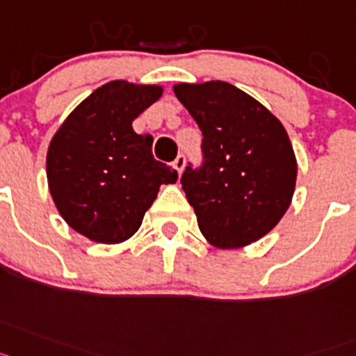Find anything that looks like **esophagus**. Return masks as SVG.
<instances>
[{
    "mask_svg": "<svg viewBox=\"0 0 356 356\" xmlns=\"http://www.w3.org/2000/svg\"><path fill=\"white\" fill-rule=\"evenodd\" d=\"M184 166H186V157H184V156H182V154H181V156H177V159L174 161V168L177 170V174H179V175L182 174V170H184Z\"/></svg>",
    "mask_w": 356,
    "mask_h": 356,
    "instance_id": "1",
    "label": "esophagus"
}]
</instances>
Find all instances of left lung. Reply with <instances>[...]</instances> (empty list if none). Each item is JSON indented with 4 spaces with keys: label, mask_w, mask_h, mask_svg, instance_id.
Returning <instances> with one entry per match:
<instances>
[{
    "label": "left lung",
    "mask_w": 356,
    "mask_h": 356,
    "mask_svg": "<svg viewBox=\"0 0 356 356\" xmlns=\"http://www.w3.org/2000/svg\"><path fill=\"white\" fill-rule=\"evenodd\" d=\"M177 100L202 131L204 165L182 174L202 236L240 249L270 233L292 202L298 159L285 127L251 95L222 80L179 82Z\"/></svg>",
    "instance_id": "obj_1"
}]
</instances>
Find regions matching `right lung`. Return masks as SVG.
<instances>
[{"mask_svg": "<svg viewBox=\"0 0 356 356\" xmlns=\"http://www.w3.org/2000/svg\"><path fill=\"white\" fill-rule=\"evenodd\" d=\"M163 86L111 80L67 114L49 141L46 177L66 224L97 243H122L140 229L161 184L177 172L152 156L150 134L132 129Z\"/></svg>", "mask_w": 356, "mask_h": 356, "instance_id": "1", "label": "right lung"}]
</instances>
